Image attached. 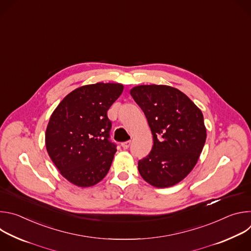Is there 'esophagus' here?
<instances>
[{"mask_svg":"<svg viewBox=\"0 0 251 251\" xmlns=\"http://www.w3.org/2000/svg\"><path fill=\"white\" fill-rule=\"evenodd\" d=\"M130 145H131V141H126V142H124L121 144L123 149H128L130 147Z\"/></svg>","mask_w":251,"mask_h":251,"instance_id":"1","label":"esophagus"}]
</instances>
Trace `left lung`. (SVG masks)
<instances>
[{
  "mask_svg": "<svg viewBox=\"0 0 251 251\" xmlns=\"http://www.w3.org/2000/svg\"><path fill=\"white\" fill-rule=\"evenodd\" d=\"M144 112L154 144L138 162L141 176L156 188L172 187L190 174L204 146L206 130L198 106L168 85H139L130 90Z\"/></svg>",
  "mask_w": 251,
  "mask_h": 251,
  "instance_id": "obj_1",
  "label": "left lung"
}]
</instances>
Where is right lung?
<instances>
[{
    "label": "right lung",
    "instance_id": "add662e5",
    "mask_svg": "<svg viewBox=\"0 0 251 251\" xmlns=\"http://www.w3.org/2000/svg\"><path fill=\"white\" fill-rule=\"evenodd\" d=\"M120 83H95L67 94L52 112L46 132L47 151L67 181L86 188L108 173L116 144L107 111L123 91Z\"/></svg>",
    "mask_w": 251,
    "mask_h": 251
}]
</instances>
